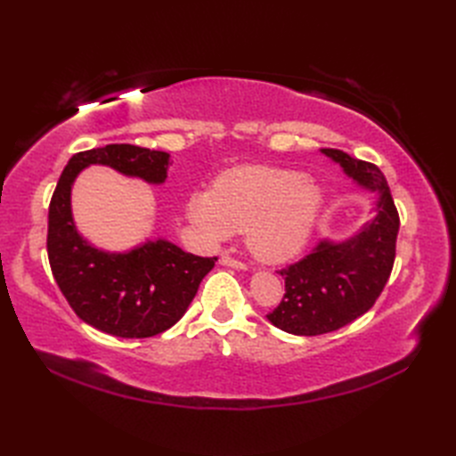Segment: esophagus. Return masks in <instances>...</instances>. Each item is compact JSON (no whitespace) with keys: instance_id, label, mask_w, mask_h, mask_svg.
Listing matches in <instances>:
<instances>
[{"instance_id":"esophagus-1","label":"esophagus","mask_w":456,"mask_h":456,"mask_svg":"<svg viewBox=\"0 0 456 456\" xmlns=\"http://www.w3.org/2000/svg\"><path fill=\"white\" fill-rule=\"evenodd\" d=\"M220 265L232 266V268H240V270H245V268H247L245 262H241V260H238V258H233V256H230V255H223V256H220Z\"/></svg>"}]
</instances>
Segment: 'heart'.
<instances>
[{
	"label": "heart",
	"mask_w": 456,
	"mask_h": 456,
	"mask_svg": "<svg viewBox=\"0 0 456 456\" xmlns=\"http://www.w3.org/2000/svg\"><path fill=\"white\" fill-rule=\"evenodd\" d=\"M323 191L298 171L249 165L218 176L213 190L188 198L186 213L209 240L247 232L249 249L266 262L295 256L320 216Z\"/></svg>",
	"instance_id": "obj_1"
}]
</instances>
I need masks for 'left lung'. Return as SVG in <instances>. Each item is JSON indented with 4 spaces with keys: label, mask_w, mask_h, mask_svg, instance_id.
<instances>
[{
    "label": "left lung",
    "mask_w": 456,
    "mask_h": 456,
    "mask_svg": "<svg viewBox=\"0 0 456 456\" xmlns=\"http://www.w3.org/2000/svg\"><path fill=\"white\" fill-rule=\"evenodd\" d=\"M357 183L379 191L377 216L344 243L320 241L295 265L280 270L285 295L266 317L285 333L315 337L352 323L369 312L388 281L399 232V213L375 163L323 148Z\"/></svg>",
    "instance_id": "left-lung-1"
}]
</instances>
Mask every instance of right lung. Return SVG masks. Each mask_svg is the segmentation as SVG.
<instances>
[{"mask_svg":"<svg viewBox=\"0 0 456 456\" xmlns=\"http://www.w3.org/2000/svg\"><path fill=\"white\" fill-rule=\"evenodd\" d=\"M91 163L159 184L171 165L167 151L108 144L74 154L49 203L47 255L51 272L79 320L121 338H146L171 329L194 300L216 256L184 253L169 241H148L131 253H104L79 236L70 190Z\"/></svg>","mask_w":456,"mask_h":456,"instance_id":"right-lung-1","label":"right lung"}]
</instances>
